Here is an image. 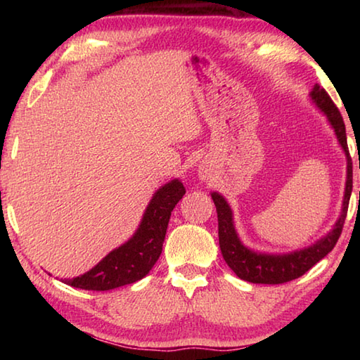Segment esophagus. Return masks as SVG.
Returning a JSON list of instances; mask_svg holds the SVG:
<instances>
[{"instance_id": "esophagus-1", "label": "esophagus", "mask_w": 360, "mask_h": 360, "mask_svg": "<svg viewBox=\"0 0 360 360\" xmlns=\"http://www.w3.org/2000/svg\"><path fill=\"white\" fill-rule=\"evenodd\" d=\"M198 173H200V178H202L203 181H208V179L211 178V174H210V172H208V168H205V167H200Z\"/></svg>"}]
</instances>
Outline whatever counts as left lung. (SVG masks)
Wrapping results in <instances>:
<instances>
[{
	"label": "left lung",
	"instance_id": "1",
	"mask_svg": "<svg viewBox=\"0 0 360 360\" xmlns=\"http://www.w3.org/2000/svg\"><path fill=\"white\" fill-rule=\"evenodd\" d=\"M309 96H311L314 105L327 115V120L330 122L338 143L346 154V162H348L341 214L338 221L335 222L333 230L328 231L326 236H322L321 240L316 241L311 246L289 254L255 252L252 249L243 245L241 240L238 238V233H236L233 225V214H231L227 200L221 193L212 192L211 197L217 211L219 246H221V252L224 255V260L227 262V265L235 271V275L245 279V281L254 284H283L292 281V279L300 278L309 268L314 266L321 259H324L332 251L340 238L341 230H343L346 212H348L349 197L352 192V162L348 150V141H346L345 122L330 96L318 84L314 85Z\"/></svg>",
	"mask_w": 360,
	"mask_h": 360
}]
</instances>
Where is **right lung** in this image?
<instances>
[{
    "label": "right lung",
    "instance_id": "right-lung-1",
    "mask_svg": "<svg viewBox=\"0 0 360 360\" xmlns=\"http://www.w3.org/2000/svg\"><path fill=\"white\" fill-rule=\"evenodd\" d=\"M184 193L186 188L179 179L162 186L146 208L135 235L109 252L92 270L65 279V284L85 290H111L144 278L160 257L169 216Z\"/></svg>",
    "mask_w": 360,
    "mask_h": 360
}]
</instances>
